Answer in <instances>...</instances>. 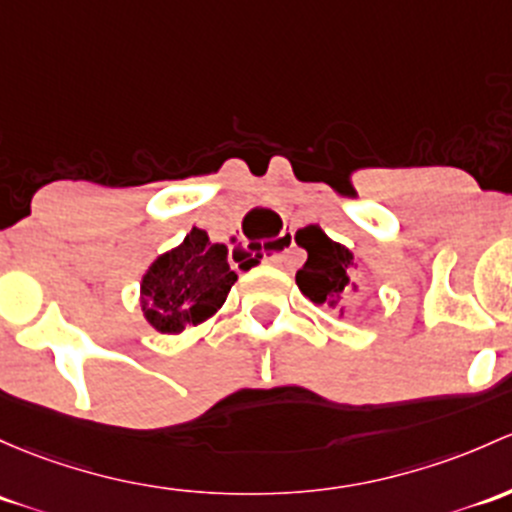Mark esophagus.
<instances>
[{
	"label": "esophagus",
	"instance_id": "obj_1",
	"mask_svg": "<svg viewBox=\"0 0 512 512\" xmlns=\"http://www.w3.org/2000/svg\"><path fill=\"white\" fill-rule=\"evenodd\" d=\"M277 252H274L272 255V260L274 262H287V257H289V247H292V238H289V235H282V238L277 240Z\"/></svg>",
	"mask_w": 512,
	"mask_h": 512
}]
</instances>
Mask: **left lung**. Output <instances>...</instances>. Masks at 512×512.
Wrapping results in <instances>:
<instances>
[{
    "label": "left lung",
    "instance_id": "8db88e82",
    "mask_svg": "<svg viewBox=\"0 0 512 512\" xmlns=\"http://www.w3.org/2000/svg\"><path fill=\"white\" fill-rule=\"evenodd\" d=\"M297 245L309 252L304 267L297 272V284L314 304L341 309L346 299L348 270L353 255L343 245L333 242L319 225H306L294 235Z\"/></svg>",
    "mask_w": 512,
    "mask_h": 512
}]
</instances>
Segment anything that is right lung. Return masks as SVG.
Instances as JSON below:
<instances>
[{"instance_id":"obj_1","label":"right lung","mask_w":512,"mask_h":512,"mask_svg":"<svg viewBox=\"0 0 512 512\" xmlns=\"http://www.w3.org/2000/svg\"><path fill=\"white\" fill-rule=\"evenodd\" d=\"M238 274L225 245L193 228L176 250L161 255L142 279V311L161 333H181L223 306Z\"/></svg>"}]
</instances>
